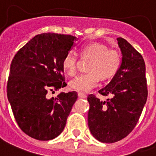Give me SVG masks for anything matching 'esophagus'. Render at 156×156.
<instances>
[{
    "instance_id": "obj_1",
    "label": "esophagus",
    "mask_w": 156,
    "mask_h": 156,
    "mask_svg": "<svg viewBox=\"0 0 156 156\" xmlns=\"http://www.w3.org/2000/svg\"><path fill=\"white\" fill-rule=\"evenodd\" d=\"M78 97L81 98V99H86V98H87V95L82 92H78Z\"/></svg>"
}]
</instances>
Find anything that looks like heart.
I'll return each mask as SVG.
<instances>
[{
  "instance_id": "b5f03b06",
  "label": "heart",
  "mask_w": 156,
  "mask_h": 156,
  "mask_svg": "<svg viewBox=\"0 0 156 156\" xmlns=\"http://www.w3.org/2000/svg\"><path fill=\"white\" fill-rule=\"evenodd\" d=\"M83 57L91 58L88 70L73 78L69 85L70 89L80 92H88L96 87L100 77L108 79L113 77L121 67V56L116 50L108 49L107 45L91 42L81 48ZM62 68L69 75H74L78 70V58L75 54L69 52L62 61Z\"/></svg>"
}]
</instances>
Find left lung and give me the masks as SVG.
Wrapping results in <instances>:
<instances>
[{
  "instance_id": "left-lung-1",
  "label": "left lung",
  "mask_w": 156,
  "mask_h": 156,
  "mask_svg": "<svg viewBox=\"0 0 156 156\" xmlns=\"http://www.w3.org/2000/svg\"><path fill=\"white\" fill-rule=\"evenodd\" d=\"M121 52V67L111 82L99 90L111 99L101 101L88 95V126L101 143L126 138L135 127L147 99L146 66L143 56L123 38L116 39Z\"/></svg>"
}]
</instances>
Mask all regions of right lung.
<instances>
[{
	"label": "right lung",
	"mask_w": 156,
	"mask_h": 156,
	"mask_svg": "<svg viewBox=\"0 0 156 156\" xmlns=\"http://www.w3.org/2000/svg\"><path fill=\"white\" fill-rule=\"evenodd\" d=\"M76 40L73 35H37L12 61L7 97L18 126L35 139L48 141L60 135L78 99L76 91L55 98L47 95L66 86L62 61Z\"/></svg>",
	"instance_id": "obj_1"
}]
</instances>
